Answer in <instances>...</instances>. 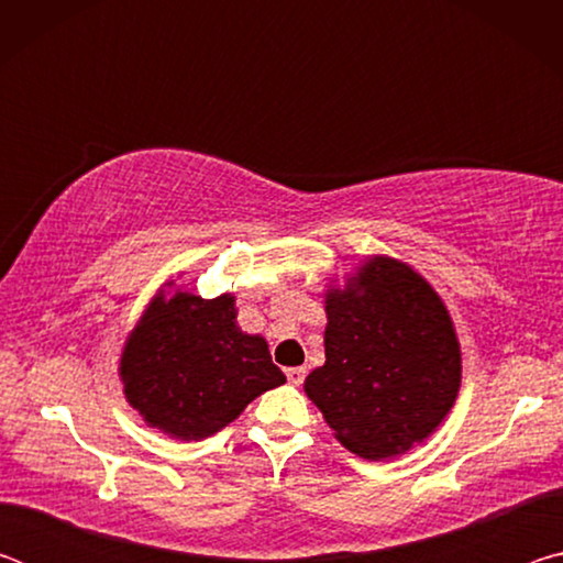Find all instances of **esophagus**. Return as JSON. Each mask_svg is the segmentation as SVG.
Returning <instances> with one entry per match:
<instances>
[{"instance_id":"1","label":"esophagus","mask_w":563,"mask_h":563,"mask_svg":"<svg viewBox=\"0 0 563 563\" xmlns=\"http://www.w3.org/2000/svg\"><path fill=\"white\" fill-rule=\"evenodd\" d=\"M285 375H288V383L295 387H300L305 383V367H288Z\"/></svg>"}]
</instances>
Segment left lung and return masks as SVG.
Returning a JSON list of instances; mask_svg holds the SVG:
<instances>
[{
    "instance_id": "1",
    "label": "left lung",
    "mask_w": 563,
    "mask_h": 563,
    "mask_svg": "<svg viewBox=\"0 0 563 563\" xmlns=\"http://www.w3.org/2000/svg\"><path fill=\"white\" fill-rule=\"evenodd\" d=\"M325 365L305 379L338 440L385 460L430 437L462 383V355L440 295L409 265L377 255L325 295Z\"/></svg>"
}]
</instances>
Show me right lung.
I'll list each match as a JSON object with an SVG mask.
<instances>
[{"label": "right lung", "instance_id": "obj_1", "mask_svg": "<svg viewBox=\"0 0 563 563\" xmlns=\"http://www.w3.org/2000/svg\"><path fill=\"white\" fill-rule=\"evenodd\" d=\"M121 383L133 409L176 440H203L243 412L285 375L268 342L235 325L233 295L190 292L148 305L121 355Z\"/></svg>", "mask_w": 563, "mask_h": 563}]
</instances>
